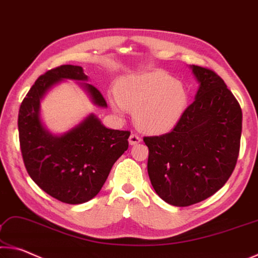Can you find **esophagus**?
Listing matches in <instances>:
<instances>
[{
  "instance_id": "34e87169",
  "label": "esophagus",
  "mask_w": 258,
  "mask_h": 258,
  "mask_svg": "<svg viewBox=\"0 0 258 258\" xmlns=\"http://www.w3.org/2000/svg\"><path fill=\"white\" fill-rule=\"evenodd\" d=\"M141 142H142V138L136 133H133L129 136V144L130 145H136V144H138V143H141Z\"/></svg>"
}]
</instances>
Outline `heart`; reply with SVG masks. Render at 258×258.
<instances>
[{
    "label": "heart",
    "mask_w": 258,
    "mask_h": 258,
    "mask_svg": "<svg viewBox=\"0 0 258 258\" xmlns=\"http://www.w3.org/2000/svg\"><path fill=\"white\" fill-rule=\"evenodd\" d=\"M187 103L183 84L163 72H152L123 78L111 106L122 114L125 108L135 112L139 128L151 133L171 129L180 119Z\"/></svg>",
    "instance_id": "b5f03b06"
}]
</instances>
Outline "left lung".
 <instances>
[{
	"label": "left lung",
	"instance_id": "1",
	"mask_svg": "<svg viewBox=\"0 0 258 258\" xmlns=\"http://www.w3.org/2000/svg\"><path fill=\"white\" fill-rule=\"evenodd\" d=\"M200 82L196 99L171 132L144 137L147 171L158 196L187 207L212 197L230 178L240 151L239 101L213 70L193 65Z\"/></svg>",
	"mask_w": 258,
	"mask_h": 258
}]
</instances>
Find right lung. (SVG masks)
I'll return each instance as SVG.
<instances>
[{"instance_id": "1", "label": "right lung", "mask_w": 258, "mask_h": 258, "mask_svg": "<svg viewBox=\"0 0 258 258\" xmlns=\"http://www.w3.org/2000/svg\"><path fill=\"white\" fill-rule=\"evenodd\" d=\"M62 79L84 81L81 66L61 65L36 80L22 101L18 114L19 143L26 170L37 186L54 199L79 205L95 198L113 164L128 150V130H112L91 114L64 136L54 137L42 125L40 99ZM92 100L107 106L96 87L86 83Z\"/></svg>"}]
</instances>
